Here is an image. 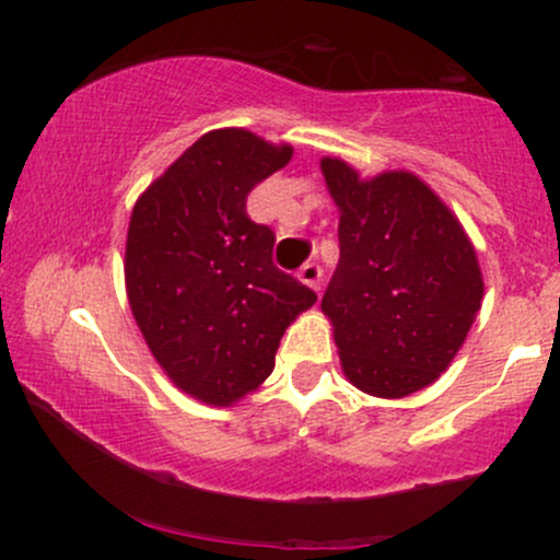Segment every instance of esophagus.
I'll use <instances>...</instances> for the list:
<instances>
[{"label": "esophagus", "instance_id": "34e87169", "mask_svg": "<svg viewBox=\"0 0 560 560\" xmlns=\"http://www.w3.org/2000/svg\"><path fill=\"white\" fill-rule=\"evenodd\" d=\"M300 281L302 284H307L311 289H320V281H324V271H320V266L318 262H305V266L300 268Z\"/></svg>", "mask_w": 560, "mask_h": 560}]
</instances>
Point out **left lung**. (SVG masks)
I'll use <instances>...</instances> for the list:
<instances>
[{
	"mask_svg": "<svg viewBox=\"0 0 560 560\" xmlns=\"http://www.w3.org/2000/svg\"><path fill=\"white\" fill-rule=\"evenodd\" d=\"M339 208V262L320 311L345 376L374 397H408L440 378L481 307L474 244L440 197L408 171L361 178L320 160Z\"/></svg>",
	"mask_w": 560,
	"mask_h": 560,
	"instance_id": "1",
	"label": "left lung"
}]
</instances>
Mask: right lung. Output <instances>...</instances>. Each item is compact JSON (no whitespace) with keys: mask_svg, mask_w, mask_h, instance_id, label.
Returning a JSON list of instances; mask_svg holds the SVG:
<instances>
[{"mask_svg":"<svg viewBox=\"0 0 560 560\" xmlns=\"http://www.w3.org/2000/svg\"><path fill=\"white\" fill-rule=\"evenodd\" d=\"M292 160L244 128L199 137L137 199L126 292L155 361L178 389L231 405L273 371L287 326L316 292L273 266V231L247 195Z\"/></svg>","mask_w":560,"mask_h":560,"instance_id":"obj_1","label":"right lung"}]
</instances>
